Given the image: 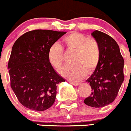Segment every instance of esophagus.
I'll list each match as a JSON object with an SVG mask.
<instances>
[{"mask_svg":"<svg viewBox=\"0 0 131 131\" xmlns=\"http://www.w3.org/2000/svg\"><path fill=\"white\" fill-rule=\"evenodd\" d=\"M69 82H70V83H71L72 85H75V86H78V85H79V84H80V83L73 82V81H69Z\"/></svg>","mask_w":131,"mask_h":131,"instance_id":"obj_1","label":"esophagus"}]
</instances>
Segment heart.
<instances>
[{
    "instance_id": "b5f03b06",
    "label": "heart",
    "mask_w": 131,
    "mask_h": 131,
    "mask_svg": "<svg viewBox=\"0 0 131 131\" xmlns=\"http://www.w3.org/2000/svg\"><path fill=\"white\" fill-rule=\"evenodd\" d=\"M63 42L66 49L73 51L71 55L72 63L67 65L60 71L62 75L72 81H78L90 74L95 70L100 58V49L98 42L94 38L78 32L66 36ZM48 60L50 64L57 70L62 67L64 56L62 47L58 43H53L48 50Z\"/></svg>"
}]
</instances>
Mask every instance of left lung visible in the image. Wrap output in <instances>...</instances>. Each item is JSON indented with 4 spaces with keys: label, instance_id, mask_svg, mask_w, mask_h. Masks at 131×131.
Returning <instances> with one entry per match:
<instances>
[{
    "label": "left lung",
    "instance_id": "left-lung-1",
    "mask_svg": "<svg viewBox=\"0 0 131 131\" xmlns=\"http://www.w3.org/2000/svg\"><path fill=\"white\" fill-rule=\"evenodd\" d=\"M98 42L100 58L97 66L87 82L92 89L85 104L95 108L105 107L117 97L124 81V60L119 45L113 38L99 30L91 33Z\"/></svg>",
    "mask_w": 131,
    "mask_h": 131
}]
</instances>
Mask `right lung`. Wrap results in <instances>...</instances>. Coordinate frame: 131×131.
I'll return each mask as SVG.
<instances>
[{"label": "right lung", "mask_w": 131, "mask_h": 131, "mask_svg": "<svg viewBox=\"0 0 131 131\" xmlns=\"http://www.w3.org/2000/svg\"><path fill=\"white\" fill-rule=\"evenodd\" d=\"M66 32L34 30L19 37L8 63L10 87L19 102L31 110L49 109L56 100L57 85L65 79L48 57L50 47Z\"/></svg>", "instance_id": "obj_1"}]
</instances>
